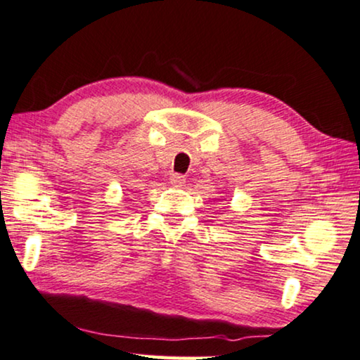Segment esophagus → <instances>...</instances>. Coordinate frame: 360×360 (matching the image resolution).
Instances as JSON below:
<instances>
[{
  "label": "esophagus",
  "instance_id": "esophagus-1",
  "mask_svg": "<svg viewBox=\"0 0 360 360\" xmlns=\"http://www.w3.org/2000/svg\"><path fill=\"white\" fill-rule=\"evenodd\" d=\"M169 181L174 188H181V186H184V183H186V177L183 174H171Z\"/></svg>",
  "mask_w": 360,
  "mask_h": 360
}]
</instances>
